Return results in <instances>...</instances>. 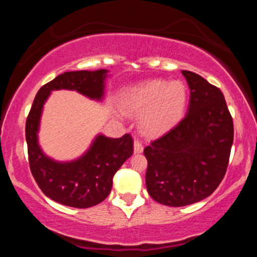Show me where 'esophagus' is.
<instances>
[{
	"instance_id": "esophagus-1",
	"label": "esophagus",
	"mask_w": 257,
	"mask_h": 257,
	"mask_svg": "<svg viewBox=\"0 0 257 257\" xmlns=\"http://www.w3.org/2000/svg\"><path fill=\"white\" fill-rule=\"evenodd\" d=\"M144 151V146L141 144L140 140H135L134 141V152L135 153H141Z\"/></svg>"
}]
</instances>
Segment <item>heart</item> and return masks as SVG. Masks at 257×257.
Masks as SVG:
<instances>
[{"label": "heart", "instance_id": "1", "mask_svg": "<svg viewBox=\"0 0 257 257\" xmlns=\"http://www.w3.org/2000/svg\"><path fill=\"white\" fill-rule=\"evenodd\" d=\"M187 90L180 81L151 79L132 88L123 98V108L140 114V126L147 135L163 134L173 128L184 114Z\"/></svg>", "mask_w": 257, "mask_h": 257}]
</instances>
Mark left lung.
<instances>
[{
	"label": "left lung",
	"mask_w": 257,
	"mask_h": 257,
	"mask_svg": "<svg viewBox=\"0 0 257 257\" xmlns=\"http://www.w3.org/2000/svg\"><path fill=\"white\" fill-rule=\"evenodd\" d=\"M191 90L187 114L145 147L146 187L156 202L184 206L210 196L222 181L233 144V119L222 91L182 71Z\"/></svg>",
	"instance_id": "8db88e82"
}]
</instances>
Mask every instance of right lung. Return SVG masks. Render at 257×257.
<instances>
[{
	"label": "right lung",
	"mask_w": 257,
	"mask_h": 257,
	"mask_svg": "<svg viewBox=\"0 0 257 257\" xmlns=\"http://www.w3.org/2000/svg\"><path fill=\"white\" fill-rule=\"evenodd\" d=\"M106 70L64 72L41 87L26 118L25 137L30 170L38 187L47 197L73 208H90L111 192L112 179L133 155V138L124 134L112 139L99 135L88 152L76 161L59 163L48 158L38 146L37 132L41 113L52 90H77L90 99L104 95Z\"/></svg>",
	"instance_id": "1"
}]
</instances>
